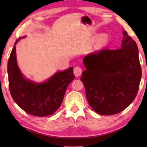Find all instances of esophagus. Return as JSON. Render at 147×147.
<instances>
[{"label": "esophagus", "instance_id": "34e87169", "mask_svg": "<svg viewBox=\"0 0 147 147\" xmlns=\"http://www.w3.org/2000/svg\"><path fill=\"white\" fill-rule=\"evenodd\" d=\"M82 69L80 67L77 66L74 68V74H75L76 77H79V76L82 75Z\"/></svg>", "mask_w": 147, "mask_h": 147}]
</instances>
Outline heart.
<instances>
[{
	"label": "heart",
	"instance_id": "obj_1",
	"mask_svg": "<svg viewBox=\"0 0 147 147\" xmlns=\"http://www.w3.org/2000/svg\"><path fill=\"white\" fill-rule=\"evenodd\" d=\"M106 39L105 37H102V38H99L98 41V46L100 47V48L101 47L104 46V45L106 44Z\"/></svg>",
	"mask_w": 147,
	"mask_h": 147
}]
</instances>
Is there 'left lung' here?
I'll return each mask as SVG.
<instances>
[{"label": "left lung", "mask_w": 147, "mask_h": 147, "mask_svg": "<svg viewBox=\"0 0 147 147\" xmlns=\"http://www.w3.org/2000/svg\"><path fill=\"white\" fill-rule=\"evenodd\" d=\"M121 48H105L86 56V70L81 81L88 102L96 113L117 114L127 108L137 95L142 68L136 41L124 30Z\"/></svg>", "instance_id": "left-lung-1"}]
</instances>
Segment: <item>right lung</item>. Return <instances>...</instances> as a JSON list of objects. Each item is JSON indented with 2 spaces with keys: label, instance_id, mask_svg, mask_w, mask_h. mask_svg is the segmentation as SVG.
I'll return each mask as SVG.
<instances>
[{
  "label": "right lung",
  "instance_id": "1",
  "mask_svg": "<svg viewBox=\"0 0 147 147\" xmlns=\"http://www.w3.org/2000/svg\"><path fill=\"white\" fill-rule=\"evenodd\" d=\"M15 42L8 60L9 88L11 97L21 109L38 117L50 115L61 105L67 87L75 79L73 68L58 72L47 82L36 84L25 79L20 72Z\"/></svg>",
  "mask_w": 147,
  "mask_h": 147
}]
</instances>
